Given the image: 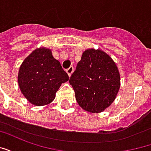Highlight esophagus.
Instances as JSON below:
<instances>
[{
  "instance_id": "esophagus-1",
  "label": "esophagus",
  "mask_w": 151,
  "mask_h": 151,
  "mask_svg": "<svg viewBox=\"0 0 151 151\" xmlns=\"http://www.w3.org/2000/svg\"><path fill=\"white\" fill-rule=\"evenodd\" d=\"M73 70H74V68H73V66H70L69 69L66 70V72H67V73H68V75H69V77L72 75V73H73Z\"/></svg>"
}]
</instances>
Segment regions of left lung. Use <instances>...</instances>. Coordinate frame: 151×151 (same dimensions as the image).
<instances>
[{
    "label": "left lung",
    "instance_id": "left-lung-1",
    "mask_svg": "<svg viewBox=\"0 0 151 151\" xmlns=\"http://www.w3.org/2000/svg\"><path fill=\"white\" fill-rule=\"evenodd\" d=\"M79 106L91 113L104 111L114 102L120 87L116 63L100 49L85 50L69 79Z\"/></svg>",
    "mask_w": 151,
    "mask_h": 151
}]
</instances>
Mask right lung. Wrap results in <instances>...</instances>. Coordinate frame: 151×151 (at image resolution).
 Wrapping results in <instances>:
<instances>
[{
    "instance_id": "obj_1",
    "label": "right lung",
    "mask_w": 151,
    "mask_h": 151,
    "mask_svg": "<svg viewBox=\"0 0 151 151\" xmlns=\"http://www.w3.org/2000/svg\"><path fill=\"white\" fill-rule=\"evenodd\" d=\"M69 81L67 73L47 47L35 49L18 70V86L24 97L35 106L51 104L62 83Z\"/></svg>"
}]
</instances>
